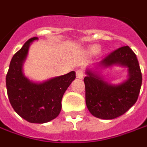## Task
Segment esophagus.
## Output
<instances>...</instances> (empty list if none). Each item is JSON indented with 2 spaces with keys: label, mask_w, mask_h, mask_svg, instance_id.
<instances>
[{
  "label": "esophagus",
  "mask_w": 147,
  "mask_h": 147,
  "mask_svg": "<svg viewBox=\"0 0 147 147\" xmlns=\"http://www.w3.org/2000/svg\"><path fill=\"white\" fill-rule=\"evenodd\" d=\"M84 72L83 70L79 69L76 71V77L78 79H82V78L84 77Z\"/></svg>",
  "instance_id": "1"
}]
</instances>
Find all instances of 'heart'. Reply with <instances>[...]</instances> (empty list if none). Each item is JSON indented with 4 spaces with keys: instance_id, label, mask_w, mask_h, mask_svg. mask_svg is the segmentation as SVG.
I'll use <instances>...</instances> for the list:
<instances>
[{
    "instance_id": "1",
    "label": "heart",
    "mask_w": 147,
    "mask_h": 147,
    "mask_svg": "<svg viewBox=\"0 0 147 147\" xmlns=\"http://www.w3.org/2000/svg\"><path fill=\"white\" fill-rule=\"evenodd\" d=\"M100 47L99 46H94L93 47L91 48V53H92V54H96V53L100 51Z\"/></svg>"
}]
</instances>
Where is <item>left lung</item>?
<instances>
[{"label":"left lung","instance_id":"obj_1","mask_svg":"<svg viewBox=\"0 0 147 147\" xmlns=\"http://www.w3.org/2000/svg\"><path fill=\"white\" fill-rule=\"evenodd\" d=\"M97 65H119L128 68V79L119 84H110L96 71L87 70L84 79L85 100L88 110L100 119H114L127 112L138 100L142 86V72L136 55L128 46L109 53Z\"/></svg>","mask_w":147,"mask_h":147}]
</instances>
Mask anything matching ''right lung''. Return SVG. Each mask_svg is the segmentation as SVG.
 <instances>
[{
  "instance_id": "add662e5",
  "label": "right lung",
  "mask_w": 147,
  "mask_h": 147,
  "mask_svg": "<svg viewBox=\"0 0 147 147\" xmlns=\"http://www.w3.org/2000/svg\"><path fill=\"white\" fill-rule=\"evenodd\" d=\"M38 38H32L11 59L6 75L7 94L14 111L30 123L42 124L57 117L61 111L62 98L76 72L49 79L42 83L30 80L24 76L22 66L30 45Z\"/></svg>"
}]
</instances>
